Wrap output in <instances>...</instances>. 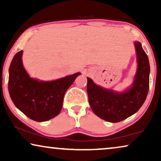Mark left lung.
<instances>
[{
	"label": "left lung",
	"mask_w": 161,
	"mask_h": 161,
	"mask_svg": "<svg viewBox=\"0 0 161 161\" xmlns=\"http://www.w3.org/2000/svg\"><path fill=\"white\" fill-rule=\"evenodd\" d=\"M138 69L130 89L116 93L97 86L87 78L89 105L94 114L110 122H119L137 112L146 100L149 86V67L147 55L139 42H135Z\"/></svg>",
	"instance_id": "8db88e82"
}]
</instances>
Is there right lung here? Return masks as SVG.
Masks as SVG:
<instances>
[{"mask_svg": "<svg viewBox=\"0 0 161 161\" xmlns=\"http://www.w3.org/2000/svg\"><path fill=\"white\" fill-rule=\"evenodd\" d=\"M23 50L14 55L9 67L8 92L17 108L31 119L45 122L60 113L64 94L80 73L53 81L30 78L22 63Z\"/></svg>", "mask_w": 161, "mask_h": 161, "instance_id": "right-lung-1", "label": "right lung"}]
</instances>
